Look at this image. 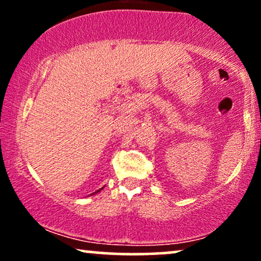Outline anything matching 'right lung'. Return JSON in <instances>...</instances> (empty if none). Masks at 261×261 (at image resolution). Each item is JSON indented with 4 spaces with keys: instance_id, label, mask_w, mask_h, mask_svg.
I'll return each instance as SVG.
<instances>
[{
    "instance_id": "1",
    "label": "right lung",
    "mask_w": 261,
    "mask_h": 261,
    "mask_svg": "<svg viewBox=\"0 0 261 261\" xmlns=\"http://www.w3.org/2000/svg\"><path fill=\"white\" fill-rule=\"evenodd\" d=\"M101 189H103V188H101ZM101 189H99V190H97V191H95V193H98V191H100V190H101ZM95 193H93V194H95Z\"/></svg>"
}]
</instances>
